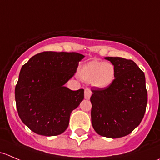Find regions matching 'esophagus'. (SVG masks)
<instances>
[{
    "instance_id": "esophagus-1",
    "label": "esophagus",
    "mask_w": 160,
    "mask_h": 160,
    "mask_svg": "<svg viewBox=\"0 0 160 160\" xmlns=\"http://www.w3.org/2000/svg\"><path fill=\"white\" fill-rule=\"evenodd\" d=\"M91 94H92L91 90H90V89H88V88L85 89V91H84V98H85V99H87V100L90 99V96H91Z\"/></svg>"
}]
</instances>
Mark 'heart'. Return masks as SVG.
Listing matches in <instances>:
<instances>
[{
  "label": "heart",
  "instance_id": "heart-1",
  "mask_svg": "<svg viewBox=\"0 0 160 160\" xmlns=\"http://www.w3.org/2000/svg\"><path fill=\"white\" fill-rule=\"evenodd\" d=\"M79 75L83 81L90 82L95 88H105L114 81L115 68L110 62L92 60L80 69Z\"/></svg>",
  "mask_w": 160,
  "mask_h": 160
}]
</instances>
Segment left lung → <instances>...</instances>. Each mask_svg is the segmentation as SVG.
<instances>
[{"label":"left lung","mask_w":160,"mask_h":160,"mask_svg":"<svg viewBox=\"0 0 160 160\" xmlns=\"http://www.w3.org/2000/svg\"><path fill=\"white\" fill-rule=\"evenodd\" d=\"M115 68V78L105 88L91 89V122L98 134L111 138L125 136L144 117L148 95L146 77L134 61L105 57Z\"/></svg>","instance_id":"left-lung-1"}]
</instances>
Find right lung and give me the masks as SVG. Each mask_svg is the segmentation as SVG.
<instances>
[{
    "mask_svg": "<svg viewBox=\"0 0 160 160\" xmlns=\"http://www.w3.org/2000/svg\"><path fill=\"white\" fill-rule=\"evenodd\" d=\"M83 57L77 52H43L22 66L14 90L16 107L21 120L32 132L54 136L67 129L84 90H71L64 84Z\"/></svg>",
    "mask_w": 160,
    "mask_h": 160,
    "instance_id": "obj_1",
    "label": "right lung"
}]
</instances>
